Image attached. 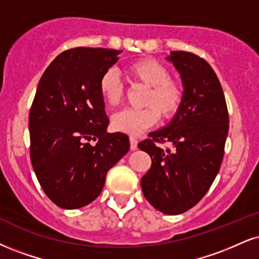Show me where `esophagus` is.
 Wrapping results in <instances>:
<instances>
[{
    "label": "esophagus",
    "mask_w": 259,
    "mask_h": 259,
    "mask_svg": "<svg viewBox=\"0 0 259 259\" xmlns=\"http://www.w3.org/2000/svg\"><path fill=\"white\" fill-rule=\"evenodd\" d=\"M129 141H130V149H132V151H135V149L138 148V140L135 138H130Z\"/></svg>",
    "instance_id": "1"
}]
</instances>
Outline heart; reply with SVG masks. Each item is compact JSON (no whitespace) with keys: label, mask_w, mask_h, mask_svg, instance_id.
Masks as SVG:
<instances>
[{"label":"heart","mask_w":259,"mask_h":259,"mask_svg":"<svg viewBox=\"0 0 259 259\" xmlns=\"http://www.w3.org/2000/svg\"><path fill=\"white\" fill-rule=\"evenodd\" d=\"M126 76L134 83L147 87L140 110L126 108L113 114L111 126L114 132L130 136L141 135L153 126L159 117L170 120L179 113L185 101V84L177 77L170 76V70L160 61L142 58L127 64ZM99 89L106 104L119 105L124 96V87L116 72L106 71L99 82Z\"/></svg>","instance_id":"obj_1"}]
</instances>
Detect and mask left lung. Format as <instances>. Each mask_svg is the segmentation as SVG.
I'll list each match as a JSON object with an SVG mask.
<instances>
[{
	"label": "left lung",
	"instance_id": "obj_1",
	"mask_svg": "<svg viewBox=\"0 0 259 259\" xmlns=\"http://www.w3.org/2000/svg\"><path fill=\"white\" fill-rule=\"evenodd\" d=\"M185 84V101L169 125L139 143L152 166L141 179L145 198L166 214L188 211L206 194L222 164L229 116L222 87L212 67L189 52H171ZM170 142L174 151L157 143Z\"/></svg>",
	"mask_w": 259,
	"mask_h": 259
}]
</instances>
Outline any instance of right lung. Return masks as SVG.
Wrapping results in <instances>:
<instances>
[{"label":"right lung","mask_w":259,"mask_h":259,"mask_svg":"<svg viewBox=\"0 0 259 259\" xmlns=\"http://www.w3.org/2000/svg\"><path fill=\"white\" fill-rule=\"evenodd\" d=\"M120 53L68 49L39 79L29 116L31 163L47 197L61 208L94 201L107 171L129 151L126 135L107 133L110 120L99 89L100 78Z\"/></svg>","instance_id":"obj_1"}]
</instances>
